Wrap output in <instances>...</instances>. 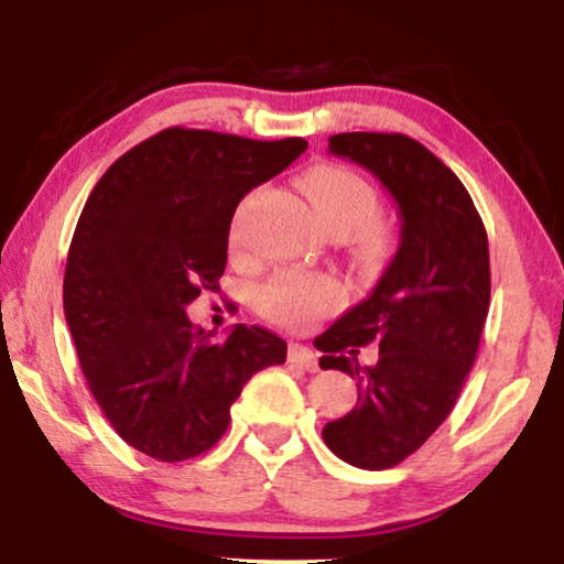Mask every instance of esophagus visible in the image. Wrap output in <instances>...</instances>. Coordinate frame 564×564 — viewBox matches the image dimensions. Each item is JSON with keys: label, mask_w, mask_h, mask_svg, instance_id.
<instances>
[{"label": "esophagus", "mask_w": 564, "mask_h": 564, "mask_svg": "<svg viewBox=\"0 0 564 564\" xmlns=\"http://www.w3.org/2000/svg\"><path fill=\"white\" fill-rule=\"evenodd\" d=\"M290 361L292 365L307 369V372H318V354H313L311 349H305V346L300 344L290 346Z\"/></svg>", "instance_id": "34e87169"}]
</instances>
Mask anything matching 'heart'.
I'll use <instances>...</instances> for the list:
<instances>
[{"instance_id": "b5f03b06", "label": "heart", "mask_w": 564, "mask_h": 564, "mask_svg": "<svg viewBox=\"0 0 564 564\" xmlns=\"http://www.w3.org/2000/svg\"><path fill=\"white\" fill-rule=\"evenodd\" d=\"M303 189L315 215L330 234H349L357 228V241L365 253H380L388 243V230L372 215L377 192L365 176L341 164H318L307 169ZM230 243L238 246V218L230 226ZM344 290L334 276L318 272H282L264 284L259 295L261 313L276 323L300 326L334 311Z\"/></svg>"}]
</instances>
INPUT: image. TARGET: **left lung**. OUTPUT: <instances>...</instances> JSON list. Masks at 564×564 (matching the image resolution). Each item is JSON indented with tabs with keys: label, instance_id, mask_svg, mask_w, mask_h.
<instances>
[{
	"label": "left lung",
	"instance_id": "left-lung-1",
	"mask_svg": "<svg viewBox=\"0 0 564 564\" xmlns=\"http://www.w3.org/2000/svg\"><path fill=\"white\" fill-rule=\"evenodd\" d=\"M328 151L375 174L400 215V243L367 300L315 346L323 369L357 377L359 398L326 423L328 449L361 469H388L442 426L475 365L490 307L488 234L457 174L403 133H338ZM381 357L359 368L357 345Z\"/></svg>",
	"mask_w": 564,
	"mask_h": 564
}]
</instances>
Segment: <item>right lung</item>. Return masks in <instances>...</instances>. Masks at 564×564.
<instances>
[{
    "label": "right lung",
    "instance_id": "1",
    "mask_svg": "<svg viewBox=\"0 0 564 564\" xmlns=\"http://www.w3.org/2000/svg\"><path fill=\"white\" fill-rule=\"evenodd\" d=\"M305 149L303 138L166 128L91 189L68 249L64 313L91 395L133 449L161 462L207 452L243 384L288 359L272 330L238 323L215 338L187 305L218 290L238 203Z\"/></svg>",
    "mask_w": 564,
    "mask_h": 564
}]
</instances>
